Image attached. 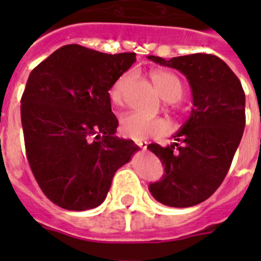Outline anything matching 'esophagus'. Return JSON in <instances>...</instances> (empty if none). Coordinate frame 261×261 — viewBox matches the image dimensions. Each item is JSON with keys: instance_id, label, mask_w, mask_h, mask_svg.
I'll return each mask as SVG.
<instances>
[{"instance_id": "obj_1", "label": "esophagus", "mask_w": 261, "mask_h": 261, "mask_svg": "<svg viewBox=\"0 0 261 261\" xmlns=\"http://www.w3.org/2000/svg\"><path fill=\"white\" fill-rule=\"evenodd\" d=\"M135 142L138 145V146L141 147V149H144V150L147 147V142L146 141H142V140H135Z\"/></svg>"}]
</instances>
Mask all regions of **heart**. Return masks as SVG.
Masks as SVG:
<instances>
[{"label": "heart", "instance_id": "obj_1", "mask_svg": "<svg viewBox=\"0 0 261 261\" xmlns=\"http://www.w3.org/2000/svg\"><path fill=\"white\" fill-rule=\"evenodd\" d=\"M132 73H124L114 82L110 89V99L115 106H123L126 99L129 86L132 82ZM151 81L159 95L166 102H179L184 95V84L176 74L168 70H155L150 74ZM168 125L165 120L158 117H147L137 112L124 115L120 120V133L135 140L166 135Z\"/></svg>", "mask_w": 261, "mask_h": 261}]
</instances>
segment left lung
<instances>
[{
    "mask_svg": "<svg viewBox=\"0 0 261 261\" xmlns=\"http://www.w3.org/2000/svg\"><path fill=\"white\" fill-rule=\"evenodd\" d=\"M147 59L181 71L192 89V112L174 144L147 146L166 172L149 186L153 197L167 206L188 208L209 199L227 175L246 125V96L239 78L214 55Z\"/></svg>",
    "mask_w": 261,
    "mask_h": 261,
    "instance_id": "left-lung-1",
    "label": "left lung"
}]
</instances>
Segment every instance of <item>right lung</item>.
Returning a JSON list of instances; mask_svg holds the SVG:
<instances>
[{
  "mask_svg": "<svg viewBox=\"0 0 261 261\" xmlns=\"http://www.w3.org/2000/svg\"><path fill=\"white\" fill-rule=\"evenodd\" d=\"M135 61L133 52L69 44L30 73L20 99L27 159L43 193L61 208L99 206L115 172L140 149L115 136L108 93Z\"/></svg>",
  "mask_w": 261,
  "mask_h": 261,
  "instance_id": "add662e5",
  "label": "right lung"
}]
</instances>
